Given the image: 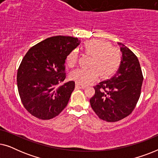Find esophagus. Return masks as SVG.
<instances>
[{"instance_id":"esophagus-1","label":"esophagus","mask_w":158,"mask_h":158,"mask_svg":"<svg viewBox=\"0 0 158 158\" xmlns=\"http://www.w3.org/2000/svg\"><path fill=\"white\" fill-rule=\"evenodd\" d=\"M76 88H85V85H82V84H80V83H76Z\"/></svg>"}]
</instances>
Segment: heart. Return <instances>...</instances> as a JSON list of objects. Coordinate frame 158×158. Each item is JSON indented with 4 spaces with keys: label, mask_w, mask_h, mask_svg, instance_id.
Segmentation results:
<instances>
[{
    "label": "heart",
    "mask_w": 158,
    "mask_h": 158,
    "mask_svg": "<svg viewBox=\"0 0 158 158\" xmlns=\"http://www.w3.org/2000/svg\"><path fill=\"white\" fill-rule=\"evenodd\" d=\"M84 52L92 56L89 69L77 68L70 73V78L82 85H88L98 78L113 75L120 68L122 54L119 48L103 40H90L84 42L82 47ZM78 60V52L73 49L66 57V63L73 68Z\"/></svg>",
    "instance_id": "1"
}]
</instances>
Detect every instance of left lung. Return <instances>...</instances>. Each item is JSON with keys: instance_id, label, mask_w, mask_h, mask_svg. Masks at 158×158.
Wrapping results in <instances>:
<instances>
[{"instance_id": "obj_1", "label": "left lung", "mask_w": 158, "mask_h": 158, "mask_svg": "<svg viewBox=\"0 0 158 158\" xmlns=\"http://www.w3.org/2000/svg\"><path fill=\"white\" fill-rule=\"evenodd\" d=\"M122 52V62L111 78L94 87L95 94L90 103L101 119L118 122L129 116L135 109L143 81L141 67L135 54L122 43H118Z\"/></svg>"}]
</instances>
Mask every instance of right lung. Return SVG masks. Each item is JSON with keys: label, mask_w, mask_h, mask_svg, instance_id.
Segmentation results:
<instances>
[{"label": "right lung", "mask_w": 158, "mask_h": 158, "mask_svg": "<svg viewBox=\"0 0 158 158\" xmlns=\"http://www.w3.org/2000/svg\"><path fill=\"white\" fill-rule=\"evenodd\" d=\"M81 43L73 36L47 38L29 49L17 72V86L23 106L32 116L51 119L68 105L75 82L66 77L67 56Z\"/></svg>", "instance_id": "obj_1"}]
</instances>
